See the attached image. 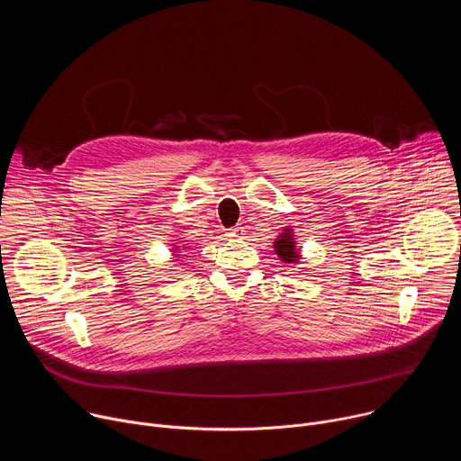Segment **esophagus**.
Segmentation results:
<instances>
[{"instance_id": "esophagus-1", "label": "esophagus", "mask_w": 461, "mask_h": 461, "mask_svg": "<svg viewBox=\"0 0 461 461\" xmlns=\"http://www.w3.org/2000/svg\"><path fill=\"white\" fill-rule=\"evenodd\" d=\"M242 235H244V228L242 226H235V228L228 230V237H231V239H240Z\"/></svg>"}]
</instances>
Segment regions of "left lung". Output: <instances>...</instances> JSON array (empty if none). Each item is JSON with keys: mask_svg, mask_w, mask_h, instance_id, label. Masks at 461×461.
Returning a JSON list of instances; mask_svg holds the SVG:
<instances>
[{"mask_svg": "<svg viewBox=\"0 0 461 461\" xmlns=\"http://www.w3.org/2000/svg\"><path fill=\"white\" fill-rule=\"evenodd\" d=\"M276 251H277V255L283 258V260H286V262H295L297 260V251H295V242H294V239H292V231H290V228H286L285 230V233L276 240Z\"/></svg>", "mask_w": 461, "mask_h": 461, "instance_id": "left-lung-1", "label": "left lung"}]
</instances>
